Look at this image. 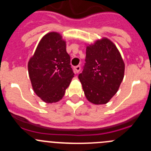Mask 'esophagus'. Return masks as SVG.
<instances>
[{
    "label": "esophagus",
    "instance_id": "esophagus-1",
    "mask_svg": "<svg viewBox=\"0 0 151 151\" xmlns=\"http://www.w3.org/2000/svg\"><path fill=\"white\" fill-rule=\"evenodd\" d=\"M74 70H75V73H78L79 71L81 70V66H76L74 67Z\"/></svg>",
    "mask_w": 151,
    "mask_h": 151
}]
</instances>
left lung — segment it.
I'll return each mask as SVG.
<instances>
[{
    "mask_svg": "<svg viewBox=\"0 0 151 151\" xmlns=\"http://www.w3.org/2000/svg\"><path fill=\"white\" fill-rule=\"evenodd\" d=\"M83 71L78 75L87 99L95 105L109 103L124 77L125 63L117 46L106 37L86 47Z\"/></svg>",
    "mask_w": 151,
    "mask_h": 151,
    "instance_id": "obj_1",
    "label": "left lung"
}]
</instances>
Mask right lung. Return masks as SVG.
Wrapping results in <instances>:
<instances>
[{
  "mask_svg": "<svg viewBox=\"0 0 151 151\" xmlns=\"http://www.w3.org/2000/svg\"><path fill=\"white\" fill-rule=\"evenodd\" d=\"M66 41L58 32H49L39 42L27 63L30 82L36 94L46 103L63 97L74 73Z\"/></svg>",
  "mask_w": 151,
  "mask_h": 151,
  "instance_id": "right-lung-1",
  "label": "right lung"
}]
</instances>
